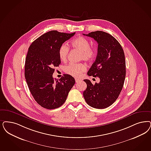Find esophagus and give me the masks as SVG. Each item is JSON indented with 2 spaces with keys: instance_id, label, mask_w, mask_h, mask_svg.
<instances>
[{
  "instance_id": "1",
  "label": "esophagus",
  "mask_w": 151,
  "mask_h": 151,
  "mask_svg": "<svg viewBox=\"0 0 151 151\" xmlns=\"http://www.w3.org/2000/svg\"><path fill=\"white\" fill-rule=\"evenodd\" d=\"M75 81H76V83H78L80 81V80L78 79V78H75Z\"/></svg>"
}]
</instances>
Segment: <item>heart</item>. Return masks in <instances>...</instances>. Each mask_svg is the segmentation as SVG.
Instances as JSON below:
<instances>
[{"mask_svg":"<svg viewBox=\"0 0 151 151\" xmlns=\"http://www.w3.org/2000/svg\"><path fill=\"white\" fill-rule=\"evenodd\" d=\"M71 46L73 48L81 51L80 58L86 61H92L96 55V50L90 46V42L86 38L79 36L72 41ZM69 52V47L66 43H63L58 50V55L61 61L67 60ZM86 66L83 63H70L65 66L64 70L65 73L71 75L75 77H79L86 70Z\"/></svg>","mask_w":151,"mask_h":151,"instance_id":"1","label":"heart"}]
</instances>
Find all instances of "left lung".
I'll return each instance as SVG.
<instances>
[{
  "label": "left lung",
  "instance_id": "8db88e82",
  "mask_svg": "<svg viewBox=\"0 0 151 151\" xmlns=\"http://www.w3.org/2000/svg\"><path fill=\"white\" fill-rule=\"evenodd\" d=\"M83 35L98 42V55L88 75L100 78L99 83L95 85L88 79L83 80L87 85L83 97L90 106L104 109L114 103L123 88L126 74L124 53L118 41L106 32Z\"/></svg>",
  "mask_w": 151,
  "mask_h": 151
}]
</instances>
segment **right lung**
I'll use <instances>...</instances> for the list:
<instances>
[{"instance_id": "1", "label": "right lung", "mask_w": 151, "mask_h": 151, "mask_svg": "<svg viewBox=\"0 0 151 151\" xmlns=\"http://www.w3.org/2000/svg\"><path fill=\"white\" fill-rule=\"evenodd\" d=\"M75 34L48 32L33 42L28 48L25 78L33 97L44 108L54 109L61 106L75 83L74 78L68 74L60 79L52 77L54 68L61 63L59 48Z\"/></svg>"}]
</instances>
